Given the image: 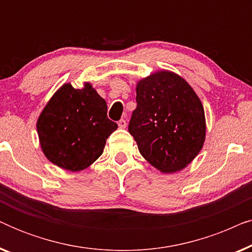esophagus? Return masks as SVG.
Instances as JSON below:
<instances>
[{
  "label": "esophagus",
  "mask_w": 252,
  "mask_h": 252,
  "mask_svg": "<svg viewBox=\"0 0 252 252\" xmlns=\"http://www.w3.org/2000/svg\"><path fill=\"white\" fill-rule=\"evenodd\" d=\"M118 126H119V128H126V126H127L126 120L125 119H120L118 122Z\"/></svg>",
  "instance_id": "34e87169"
}]
</instances>
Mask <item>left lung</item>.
Listing matches in <instances>:
<instances>
[{"label": "left lung", "mask_w": 252, "mask_h": 252, "mask_svg": "<svg viewBox=\"0 0 252 252\" xmlns=\"http://www.w3.org/2000/svg\"><path fill=\"white\" fill-rule=\"evenodd\" d=\"M136 109L128 132L140 154L163 173L185 168L205 141L201 99L187 81L171 71H158L136 85Z\"/></svg>", "instance_id": "1"}]
</instances>
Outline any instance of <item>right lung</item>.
Returning a JSON list of instances; mask_svg holds the SVG:
<instances>
[{
  "instance_id": "right-lung-1",
  "label": "right lung",
  "mask_w": 252,
  "mask_h": 252,
  "mask_svg": "<svg viewBox=\"0 0 252 252\" xmlns=\"http://www.w3.org/2000/svg\"><path fill=\"white\" fill-rule=\"evenodd\" d=\"M106 111V102L89 82L82 89L62 86L36 123L44 156L71 172L91 166L103 154L110 134L118 128Z\"/></svg>"
}]
</instances>
